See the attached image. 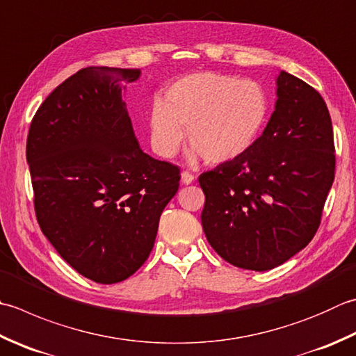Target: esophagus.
I'll return each instance as SVG.
<instances>
[{
    "label": "esophagus",
    "instance_id": "34e87169",
    "mask_svg": "<svg viewBox=\"0 0 356 356\" xmlns=\"http://www.w3.org/2000/svg\"><path fill=\"white\" fill-rule=\"evenodd\" d=\"M194 179H196V177H194L193 172H190V171H184V172H182V182H184L185 185L193 184Z\"/></svg>",
    "mask_w": 356,
    "mask_h": 356
}]
</instances>
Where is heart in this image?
I'll list each match as a JSON object with an SVG mask.
<instances>
[{
    "label": "heart",
    "mask_w": 356,
    "mask_h": 356,
    "mask_svg": "<svg viewBox=\"0 0 356 356\" xmlns=\"http://www.w3.org/2000/svg\"><path fill=\"white\" fill-rule=\"evenodd\" d=\"M266 89L254 80L202 72L184 76L149 111L151 146L171 159L185 140L208 163H224L252 148L267 122Z\"/></svg>",
    "instance_id": "b5f03b06"
}]
</instances>
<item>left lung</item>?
<instances>
[{
  "label": "left lung",
  "instance_id": "left-lung-1",
  "mask_svg": "<svg viewBox=\"0 0 356 356\" xmlns=\"http://www.w3.org/2000/svg\"><path fill=\"white\" fill-rule=\"evenodd\" d=\"M335 179L332 118L321 94L277 76L275 113L245 154L202 172V228L234 267L266 271L307 245Z\"/></svg>",
  "mask_w": 356,
  "mask_h": 356
}]
</instances>
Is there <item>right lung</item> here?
Wrapping results in <instances>:
<instances>
[{"label": "right lung", "mask_w": 356, "mask_h": 356, "mask_svg": "<svg viewBox=\"0 0 356 356\" xmlns=\"http://www.w3.org/2000/svg\"><path fill=\"white\" fill-rule=\"evenodd\" d=\"M140 69L89 66L55 88L26 143L41 232L99 284L128 280L148 259L180 170L138 146L122 100Z\"/></svg>", "instance_id": "1"}]
</instances>
